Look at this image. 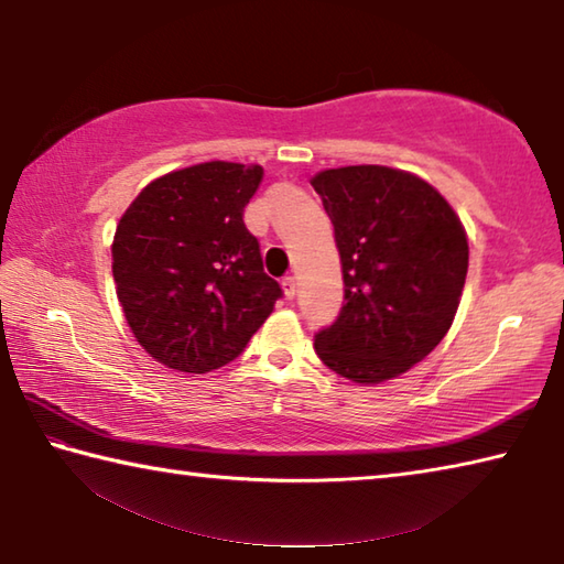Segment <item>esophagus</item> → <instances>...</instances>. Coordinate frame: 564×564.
I'll use <instances>...</instances> for the list:
<instances>
[{"label": "esophagus", "mask_w": 564, "mask_h": 564, "mask_svg": "<svg viewBox=\"0 0 564 564\" xmlns=\"http://www.w3.org/2000/svg\"><path fill=\"white\" fill-rule=\"evenodd\" d=\"M281 283H283V293H285V299H295V293H299V285H295V279H293V275H285V279H283Z\"/></svg>", "instance_id": "34e87169"}]
</instances>
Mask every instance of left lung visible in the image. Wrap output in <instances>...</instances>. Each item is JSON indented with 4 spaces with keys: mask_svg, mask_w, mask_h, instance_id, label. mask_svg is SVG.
I'll list each match as a JSON object with an SVG mask.
<instances>
[{
    "mask_svg": "<svg viewBox=\"0 0 564 564\" xmlns=\"http://www.w3.org/2000/svg\"><path fill=\"white\" fill-rule=\"evenodd\" d=\"M336 231L346 303L316 333L330 370L373 386L423 360L451 330L467 238L451 204L408 171L343 166L311 178Z\"/></svg>",
    "mask_w": 564,
    "mask_h": 564,
    "instance_id": "8db88e82",
    "label": "left lung"
}]
</instances>
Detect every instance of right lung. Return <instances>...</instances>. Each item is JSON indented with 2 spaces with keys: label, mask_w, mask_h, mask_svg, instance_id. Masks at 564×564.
Segmentation results:
<instances>
[{
  "label": "right lung",
  "mask_w": 564,
  "mask_h": 564,
  "mask_svg": "<svg viewBox=\"0 0 564 564\" xmlns=\"http://www.w3.org/2000/svg\"><path fill=\"white\" fill-rule=\"evenodd\" d=\"M261 178L256 164L206 161L151 181L121 216L111 243L119 303L133 338L166 368L231 362L283 295L243 224Z\"/></svg>",
  "instance_id": "obj_1"
}]
</instances>
